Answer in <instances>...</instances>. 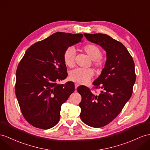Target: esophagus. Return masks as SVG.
<instances>
[{"instance_id": "obj_1", "label": "esophagus", "mask_w": 150, "mask_h": 150, "mask_svg": "<svg viewBox=\"0 0 150 150\" xmlns=\"http://www.w3.org/2000/svg\"><path fill=\"white\" fill-rule=\"evenodd\" d=\"M79 86V84L75 83V89H76V88H77Z\"/></svg>"}]
</instances>
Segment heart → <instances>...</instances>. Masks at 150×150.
<instances>
[{"mask_svg":"<svg viewBox=\"0 0 150 150\" xmlns=\"http://www.w3.org/2000/svg\"><path fill=\"white\" fill-rule=\"evenodd\" d=\"M83 50L90 58L93 60V64L96 67L101 68L104 64V60L101 57V51L98 45L90 44L83 47ZM75 49L73 47H69L65 50L63 54V60L65 64L69 67L74 65ZM94 75L92 69L76 68L70 73V79L75 82L84 84L89 81Z\"/></svg>","mask_w":150,"mask_h":150,"instance_id":"b5f03b06","label":"heart"}]
</instances>
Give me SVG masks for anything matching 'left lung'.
I'll return each instance as SVG.
<instances>
[{"mask_svg":"<svg viewBox=\"0 0 150 150\" xmlns=\"http://www.w3.org/2000/svg\"><path fill=\"white\" fill-rule=\"evenodd\" d=\"M87 39L100 45L106 52V61L101 75L93 84L102 89L96 95L86 86L77 88L81 95L80 118L83 123L99 128L112 122L121 112L132 94L136 81L132 56L121 42L106 34L84 33Z\"/></svg>","mask_w":150,"mask_h":150,"instance_id":"8db88e82","label":"left lung"}]
</instances>
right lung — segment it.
<instances>
[{"instance_id": "1", "label": "right lung", "mask_w": 150, "mask_h": 150, "mask_svg": "<svg viewBox=\"0 0 150 150\" xmlns=\"http://www.w3.org/2000/svg\"><path fill=\"white\" fill-rule=\"evenodd\" d=\"M82 37V33L56 32L26 50L16 70L15 93L32 125L49 129L59 122L61 105L75 90L72 82L57 83L68 76L63 54Z\"/></svg>"}]
</instances>
